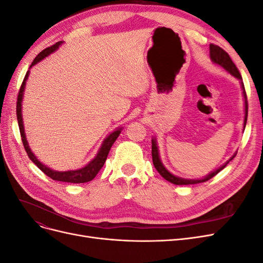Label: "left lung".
<instances>
[{"mask_svg": "<svg viewBox=\"0 0 263 263\" xmlns=\"http://www.w3.org/2000/svg\"><path fill=\"white\" fill-rule=\"evenodd\" d=\"M210 57L211 60L215 63V65L220 66L221 68H224L227 72H229L233 77H235L236 79L240 81V85H241V90H242V95H243V101H245V119H243V130L246 127V123H247V116H248V103H247V95H246V91H245V86H243V82H242V78L238 71L237 67L235 66V63L233 62V60L230 59L229 54L224 50L221 49L220 47L216 46V45H210ZM151 155H153V162L155 168L157 169V171L161 174V177L163 179H165L166 181H169L173 184L177 185H189V184H196V183H202L205 181H209L210 179H212L214 176L221 171L225 166L228 164L229 161H232L233 159L236 157V154L229 159L228 161H226L224 164L220 165L218 169L214 170L213 172H211L208 176L202 178V179H184V178H180L174 176L170 171H168V169L165 168L163 165V163L161 162L160 159V155H159V149H158V144H157V139L156 137H154L151 139Z\"/></svg>", "mask_w": 263, "mask_h": 263, "instance_id": "obj_1", "label": "left lung"}]
</instances>
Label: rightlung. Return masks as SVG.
Listing matches in <instances>:
<instances>
[{"instance_id":"obj_1","label":"right lung","mask_w":263,"mask_h":263,"mask_svg":"<svg viewBox=\"0 0 263 263\" xmlns=\"http://www.w3.org/2000/svg\"><path fill=\"white\" fill-rule=\"evenodd\" d=\"M63 42H59L55 45L48 47V48L44 49L41 53H38L37 57L34 59V61L31 62V65L29 67V69L37 65L38 62H41L43 59H45L46 57H48L50 53H52L53 51L57 50L59 48V46L62 44ZM30 71L28 70L26 72L25 78H24V81L21 85V90L18 92V97H17V105H16V114H17V122H18V127H20V132H21V136H22V141L24 148H25L26 153L29 157V159L33 161L39 169H41L45 174H47L49 178H51L54 181H61V182H69V183H85V182H90L92 181L97 174L99 173V171L102 169V166L104 165L105 160L107 158V155L109 153L110 148H112L113 144L115 142V140L117 139V137L121 134L123 127H119V128H116L113 133H110L108 136L103 140L102 145L98 151L97 156L94 157V159L87 163L86 165H84L83 168L78 169V170H69V171H55L50 169L49 166H47L45 164H43L41 161L38 160L37 157L34 155L33 151L29 148V145L26 139V135H25V129H24V122H23V115H22V102H23V97H24V91H25V85H26V81L28 79Z\"/></svg>"}]
</instances>
